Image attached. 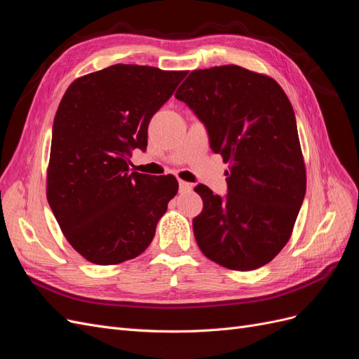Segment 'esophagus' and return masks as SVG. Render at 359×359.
I'll use <instances>...</instances> for the list:
<instances>
[{"instance_id": "34e87169", "label": "esophagus", "mask_w": 359, "mask_h": 359, "mask_svg": "<svg viewBox=\"0 0 359 359\" xmlns=\"http://www.w3.org/2000/svg\"><path fill=\"white\" fill-rule=\"evenodd\" d=\"M178 184H180V191H190L191 190V184L187 181L180 180Z\"/></svg>"}]
</instances>
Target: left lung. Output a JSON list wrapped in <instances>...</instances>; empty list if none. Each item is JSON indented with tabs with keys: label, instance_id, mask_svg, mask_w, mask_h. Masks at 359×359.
Segmentation results:
<instances>
[{
	"label": "left lung",
	"instance_id": "obj_1",
	"mask_svg": "<svg viewBox=\"0 0 359 359\" xmlns=\"http://www.w3.org/2000/svg\"><path fill=\"white\" fill-rule=\"evenodd\" d=\"M208 130L220 154L227 194L203 184V201L193 219L201 252L235 271L271 262L292 235L306 196L307 173L297 119L283 88L266 74L240 66L193 70L175 93Z\"/></svg>",
	"mask_w": 359,
	"mask_h": 359
}]
</instances>
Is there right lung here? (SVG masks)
<instances>
[{"instance_id":"obj_1","label":"right lung","mask_w":359,"mask_h":359,"mask_svg":"<svg viewBox=\"0 0 359 359\" xmlns=\"http://www.w3.org/2000/svg\"><path fill=\"white\" fill-rule=\"evenodd\" d=\"M187 72L115 64L81 76L53 119L46 198L70 245L95 265L135 259L178 191L173 175L128 168L148 124Z\"/></svg>"}]
</instances>
